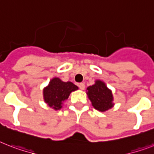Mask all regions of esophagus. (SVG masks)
<instances>
[{
	"mask_svg": "<svg viewBox=\"0 0 154 154\" xmlns=\"http://www.w3.org/2000/svg\"><path fill=\"white\" fill-rule=\"evenodd\" d=\"M78 86H79L80 89H82V90H84L85 88V85L84 83H80V84L78 85Z\"/></svg>",
	"mask_w": 154,
	"mask_h": 154,
	"instance_id": "obj_1",
	"label": "esophagus"
}]
</instances>
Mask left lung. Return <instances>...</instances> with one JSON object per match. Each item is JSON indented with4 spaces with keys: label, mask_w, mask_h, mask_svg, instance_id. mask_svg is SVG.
I'll list each match as a JSON object with an SVG mask.
<instances>
[{
    "label": "left lung",
    "mask_w": 154,
    "mask_h": 154,
    "mask_svg": "<svg viewBox=\"0 0 154 154\" xmlns=\"http://www.w3.org/2000/svg\"><path fill=\"white\" fill-rule=\"evenodd\" d=\"M86 94L94 109L100 112H105L114 105L112 90L101 80H96L93 85L88 87Z\"/></svg>",
    "instance_id": "left-lung-1"
}]
</instances>
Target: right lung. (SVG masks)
Wrapping results in <instances>:
<instances>
[{
  "mask_svg": "<svg viewBox=\"0 0 154 154\" xmlns=\"http://www.w3.org/2000/svg\"><path fill=\"white\" fill-rule=\"evenodd\" d=\"M78 89L71 82H65L59 77H53L49 85L43 89L44 101L54 110L60 109L70 94Z\"/></svg>",
  "mask_w": 154,
  "mask_h": 154,
  "instance_id": "obj_1",
  "label": "right lung"
}]
</instances>
